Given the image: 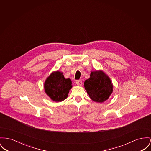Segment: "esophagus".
I'll return each instance as SVG.
<instances>
[{
    "instance_id": "1",
    "label": "esophagus",
    "mask_w": 151,
    "mask_h": 151,
    "mask_svg": "<svg viewBox=\"0 0 151 151\" xmlns=\"http://www.w3.org/2000/svg\"><path fill=\"white\" fill-rule=\"evenodd\" d=\"M76 84L78 86L82 85V81L81 80H77L76 81Z\"/></svg>"
}]
</instances>
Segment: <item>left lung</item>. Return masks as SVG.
I'll list each match as a JSON object with an SVG mask.
<instances>
[{
    "label": "left lung",
    "mask_w": 151,
    "mask_h": 151,
    "mask_svg": "<svg viewBox=\"0 0 151 151\" xmlns=\"http://www.w3.org/2000/svg\"><path fill=\"white\" fill-rule=\"evenodd\" d=\"M84 87L91 100L99 103L107 100L113 91L111 78L101 70L91 71L90 78L84 82Z\"/></svg>",
    "instance_id": "8db88e82"
}]
</instances>
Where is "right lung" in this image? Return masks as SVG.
I'll return each instance as SVG.
<instances>
[{"instance_id": "add662e5", "label": "right lung", "mask_w": 151, "mask_h": 151, "mask_svg": "<svg viewBox=\"0 0 151 151\" xmlns=\"http://www.w3.org/2000/svg\"><path fill=\"white\" fill-rule=\"evenodd\" d=\"M71 83L70 78L64 77L62 72L54 71L45 81V92L51 100L61 102L67 99L69 91L73 87Z\"/></svg>"}]
</instances>
